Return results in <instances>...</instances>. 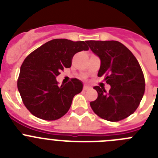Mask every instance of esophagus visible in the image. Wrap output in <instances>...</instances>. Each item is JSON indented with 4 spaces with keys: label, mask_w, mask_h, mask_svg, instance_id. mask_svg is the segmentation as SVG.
Segmentation results:
<instances>
[{
    "label": "esophagus",
    "mask_w": 158,
    "mask_h": 158,
    "mask_svg": "<svg viewBox=\"0 0 158 158\" xmlns=\"http://www.w3.org/2000/svg\"><path fill=\"white\" fill-rule=\"evenodd\" d=\"M83 89L86 91V90H89V89H91V87H89V86H87V85H85L84 86Z\"/></svg>",
    "instance_id": "esophagus-1"
}]
</instances>
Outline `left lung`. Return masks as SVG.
<instances>
[{
  "label": "left lung",
  "instance_id": "obj_1",
  "mask_svg": "<svg viewBox=\"0 0 158 158\" xmlns=\"http://www.w3.org/2000/svg\"><path fill=\"white\" fill-rule=\"evenodd\" d=\"M91 51L100 59L98 77H104L111 89L95 86L98 97L90 102L96 115L117 122L135 112L145 92V79L138 60L129 49L118 41L87 42Z\"/></svg>",
  "mask_w": 158,
  "mask_h": 158
}]
</instances>
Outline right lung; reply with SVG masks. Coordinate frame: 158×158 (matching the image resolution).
<instances>
[{"label":"right lung","instance_id":"right-lung-1","mask_svg":"<svg viewBox=\"0 0 158 158\" xmlns=\"http://www.w3.org/2000/svg\"><path fill=\"white\" fill-rule=\"evenodd\" d=\"M88 50L86 42L55 39L25 58L17 87L23 104L32 115L45 120H56L69 111L73 96L82 91L83 83L73 78L58 86L56 77L64 68L71 66L76 53Z\"/></svg>","mask_w":158,"mask_h":158}]
</instances>
